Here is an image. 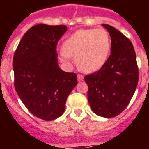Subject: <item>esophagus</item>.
Instances as JSON below:
<instances>
[{"instance_id": "1", "label": "esophagus", "mask_w": 149, "mask_h": 149, "mask_svg": "<svg viewBox=\"0 0 149 149\" xmlns=\"http://www.w3.org/2000/svg\"><path fill=\"white\" fill-rule=\"evenodd\" d=\"M77 79H78L79 82L83 81V80H84V76H83L82 74H78L77 75Z\"/></svg>"}]
</instances>
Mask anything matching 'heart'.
Masks as SVG:
<instances>
[{
    "instance_id": "heart-1",
    "label": "heart",
    "mask_w": 149,
    "mask_h": 149,
    "mask_svg": "<svg viewBox=\"0 0 149 149\" xmlns=\"http://www.w3.org/2000/svg\"><path fill=\"white\" fill-rule=\"evenodd\" d=\"M62 49L63 61L75 57L79 70L85 72H96L105 65L109 56V33L105 29H79L65 40Z\"/></svg>"
}]
</instances>
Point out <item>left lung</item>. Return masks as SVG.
<instances>
[{
    "instance_id": "obj_1",
    "label": "left lung",
    "mask_w": 149,
    "mask_h": 149,
    "mask_svg": "<svg viewBox=\"0 0 149 149\" xmlns=\"http://www.w3.org/2000/svg\"><path fill=\"white\" fill-rule=\"evenodd\" d=\"M111 37V54L97 72L85 76L87 98L95 114L115 117L127 108L137 88L138 68L133 44L109 25L103 24Z\"/></svg>"
}]
</instances>
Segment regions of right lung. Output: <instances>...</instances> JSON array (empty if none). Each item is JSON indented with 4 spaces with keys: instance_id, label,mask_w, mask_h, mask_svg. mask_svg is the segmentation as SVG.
I'll return each mask as SVG.
<instances>
[{
    "instance_id": "obj_1",
    "label": "right lung",
    "mask_w": 149,
    "mask_h": 149,
    "mask_svg": "<svg viewBox=\"0 0 149 149\" xmlns=\"http://www.w3.org/2000/svg\"><path fill=\"white\" fill-rule=\"evenodd\" d=\"M66 31L64 25H36L24 34L13 57L17 94L33 115L46 121L63 114L77 84V74L58 64L57 44Z\"/></svg>"
}]
</instances>
